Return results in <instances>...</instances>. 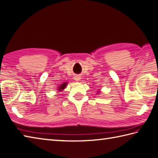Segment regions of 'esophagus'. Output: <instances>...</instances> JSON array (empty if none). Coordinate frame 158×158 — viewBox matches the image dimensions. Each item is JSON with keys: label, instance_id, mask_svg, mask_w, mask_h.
<instances>
[{"label": "esophagus", "instance_id": "34e87169", "mask_svg": "<svg viewBox=\"0 0 158 158\" xmlns=\"http://www.w3.org/2000/svg\"><path fill=\"white\" fill-rule=\"evenodd\" d=\"M80 76H76L74 77V80H76V81H77V82H78L79 80H80Z\"/></svg>", "mask_w": 158, "mask_h": 158}]
</instances>
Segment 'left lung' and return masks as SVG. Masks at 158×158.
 Returning <instances> with one entry per match:
<instances>
[{
    "mask_svg": "<svg viewBox=\"0 0 158 158\" xmlns=\"http://www.w3.org/2000/svg\"><path fill=\"white\" fill-rule=\"evenodd\" d=\"M98 93H99V91H98Z\"/></svg>",
    "mask_w": 158,
    "mask_h": 158,
    "instance_id": "obj_1",
    "label": "left lung"
}]
</instances>
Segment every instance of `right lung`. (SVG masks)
Returning <instances> with one entry per match:
<instances>
[{
    "mask_svg": "<svg viewBox=\"0 0 158 158\" xmlns=\"http://www.w3.org/2000/svg\"><path fill=\"white\" fill-rule=\"evenodd\" d=\"M67 85V82H64L63 84H61L60 86H59V87H58V90H59V91H63V89H65Z\"/></svg>",
    "mask_w": 158,
    "mask_h": 158,
    "instance_id": "1",
    "label": "right lung"
}]
</instances>
